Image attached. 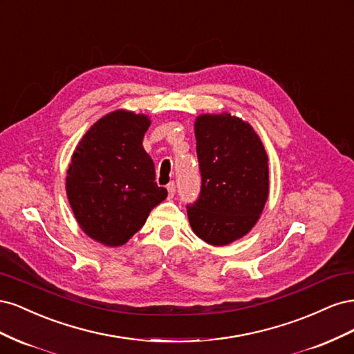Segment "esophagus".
Segmentation results:
<instances>
[{
  "label": "esophagus",
  "instance_id": "1",
  "mask_svg": "<svg viewBox=\"0 0 354 354\" xmlns=\"http://www.w3.org/2000/svg\"><path fill=\"white\" fill-rule=\"evenodd\" d=\"M167 190H168V195L173 198L174 194H176V183H174V181H171V183L167 185Z\"/></svg>",
  "mask_w": 354,
  "mask_h": 354
}]
</instances>
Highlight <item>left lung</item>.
Instances as JSON below:
<instances>
[{"instance_id": "1", "label": "left lung", "mask_w": 354, "mask_h": 354, "mask_svg": "<svg viewBox=\"0 0 354 354\" xmlns=\"http://www.w3.org/2000/svg\"><path fill=\"white\" fill-rule=\"evenodd\" d=\"M202 177L199 199L187 207L198 238L224 246L243 238L269 198V158L254 128L227 112L195 121Z\"/></svg>"}]
</instances>
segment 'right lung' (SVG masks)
<instances>
[{
    "label": "right lung",
    "instance_id": "add662e5",
    "mask_svg": "<svg viewBox=\"0 0 354 354\" xmlns=\"http://www.w3.org/2000/svg\"><path fill=\"white\" fill-rule=\"evenodd\" d=\"M151 127L145 113L118 109L102 116L75 147L66 195L82 232L106 246H121L167 198L143 147Z\"/></svg>",
    "mask_w": 354,
    "mask_h": 354
}]
</instances>
